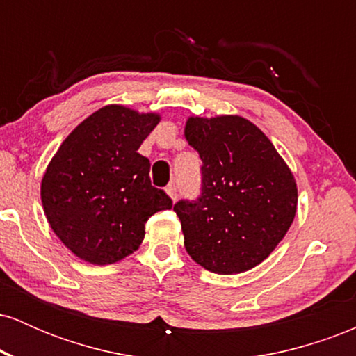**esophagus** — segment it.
<instances>
[{"mask_svg": "<svg viewBox=\"0 0 356 356\" xmlns=\"http://www.w3.org/2000/svg\"><path fill=\"white\" fill-rule=\"evenodd\" d=\"M165 192L169 194V197L175 202V199H177V187H175L174 184H170V186L165 187Z\"/></svg>", "mask_w": 356, "mask_h": 356, "instance_id": "obj_1", "label": "esophagus"}]
</instances>
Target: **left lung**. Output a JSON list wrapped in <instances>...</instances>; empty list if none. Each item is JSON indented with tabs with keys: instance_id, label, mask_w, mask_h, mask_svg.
<instances>
[{
	"instance_id": "8db88e82",
	"label": "left lung",
	"mask_w": 356,
	"mask_h": 356,
	"mask_svg": "<svg viewBox=\"0 0 356 356\" xmlns=\"http://www.w3.org/2000/svg\"><path fill=\"white\" fill-rule=\"evenodd\" d=\"M202 194L174 206L189 256L216 275L249 271L275 251L298 206L295 175L261 129L239 115L189 117Z\"/></svg>"
}]
</instances>
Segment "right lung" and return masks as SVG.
<instances>
[{
	"instance_id": "add662e5",
	"label": "right lung",
	"mask_w": 356,
	"mask_h": 356,
	"mask_svg": "<svg viewBox=\"0 0 356 356\" xmlns=\"http://www.w3.org/2000/svg\"><path fill=\"white\" fill-rule=\"evenodd\" d=\"M161 122L155 112L105 105L61 142L42 179V204L58 239L80 259L105 266L137 251L145 222L172 201L150 184L137 152Z\"/></svg>"
}]
</instances>
